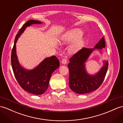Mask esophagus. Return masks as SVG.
<instances>
[{"mask_svg": "<svg viewBox=\"0 0 123 123\" xmlns=\"http://www.w3.org/2000/svg\"><path fill=\"white\" fill-rule=\"evenodd\" d=\"M67 62H68V60H67V59H65V58H64V59H62V61H61L62 63L63 64H67Z\"/></svg>", "mask_w": 123, "mask_h": 123, "instance_id": "34e87169", "label": "esophagus"}]
</instances>
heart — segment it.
Segmentation results:
<instances>
[{"instance_id":"b5f03b06","label":"heart","mask_w":123,"mask_h":123,"mask_svg":"<svg viewBox=\"0 0 123 123\" xmlns=\"http://www.w3.org/2000/svg\"><path fill=\"white\" fill-rule=\"evenodd\" d=\"M83 31L80 29H73L65 33L61 38L62 43H67L76 40L70 47V51L75 52L78 51L84 44V39L81 37Z\"/></svg>"}]
</instances>
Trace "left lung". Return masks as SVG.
Masks as SVG:
<instances>
[{"label":"left lung","instance_id":"1","mask_svg":"<svg viewBox=\"0 0 123 123\" xmlns=\"http://www.w3.org/2000/svg\"><path fill=\"white\" fill-rule=\"evenodd\" d=\"M105 47L104 37L94 47V48L83 47L70 59L68 68L70 72L69 87L74 92L79 94L89 93L97 89L105 79L108 71L109 63L104 62L103 67L96 75L87 74L85 68V63L94 49H102Z\"/></svg>","mask_w":123,"mask_h":123}]
</instances>
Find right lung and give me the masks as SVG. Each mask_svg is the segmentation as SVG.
Instances as JSON below:
<instances>
[{
	"label": "right lung",
	"instance_id": "add662e5",
	"mask_svg": "<svg viewBox=\"0 0 123 123\" xmlns=\"http://www.w3.org/2000/svg\"><path fill=\"white\" fill-rule=\"evenodd\" d=\"M40 23L42 22L38 21L30 20L23 25L15 36L11 56L12 68L18 84L28 92L37 95L43 93L47 90L50 77L53 72L59 68L60 62L55 55H53L46 58L33 70H25L18 60L15 43L26 27L33 24Z\"/></svg>",
	"mask_w": 123,
	"mask_h": 123
}]
</instances>
